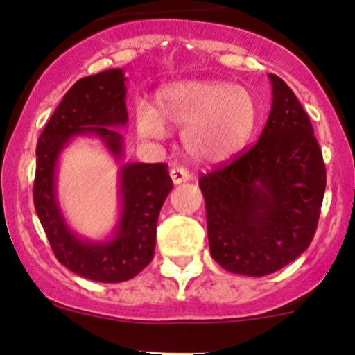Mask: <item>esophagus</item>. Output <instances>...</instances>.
Wrapping results in <instances>:
<instances>
[{
	"instance_id": "obj_1",
	"label": "esophagus",
	"mask_w": 355,
	"mask_h": 355,
	"mask_svg": "<svg viewBox=\"0 0 355 355\" xmlns=\"http://www.w3.org/2000/svg\"><path fill=\"white\" fill-rule=\"evenodd\" d=\"M170 177H171V182H173L175 185H180V184H184V182L191 180V175H189V171L182 166L171 168Z\"/></svg>"
}]
</instances>
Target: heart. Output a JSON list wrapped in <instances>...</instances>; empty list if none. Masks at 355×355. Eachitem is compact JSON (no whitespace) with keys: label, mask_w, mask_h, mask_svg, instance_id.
<instances>
[{"label":"heart","mask_w":355,"mask_h":355,"mask_svg":"<svg viewBox=\"0 0 355 355\" xmlns=\"http://www.w3.org/2000/svg\"><path fill=\"white\" fill-rule=\"evenodd\" d=\"M257 121L252 94L225 80H185L156 94V108L135 106L142 137L159 141L168 128L182 132L185 153L199 163H223L247 144Z\"/></svg>","instance_id":"1"}]
</instances>
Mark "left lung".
<instances>
[{"label": "left lung", "instance_id": "obj_1", "mask_svg": "<svg viewBox=\"0 0 355 355\" xmlns=\"http://www.w3.org/2000/svg\"><path fill=\"white\" fill-rule=\"evenodd\" d=\"M268 77L273 99L259 141L199 178L211 256L245 277L275 273L309 247L327 187L309 116L278 75Z\"/></svg>", "mask_w": 355, "mask_h": 355}]
</instances>
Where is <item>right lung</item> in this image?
I'll return each instance as SVG.
<instances>
[{
    "mask_svg": "<svg viewBox=\"0 0 355 355\" xmlns=\"http://www.w3.org/2000/svg\"><path fill=\"white\" fill-rule=\"evenodd\" d=\"M127 77L121 68L99 71L71 85L46 123L35 148L34 206L56 259L75 275L101 284H120L153 261L161 206L173 189L164 163H121L128 123ZM77 137L103 142L119 171V220L101 241L78 236L67 225L58 200V163Z\"/></svg>",
    "mask_w": 355,
    "mask_h": 355,
    "instance_id": "right-lung-1",
    "label": "right lung"
}]
</instances>
